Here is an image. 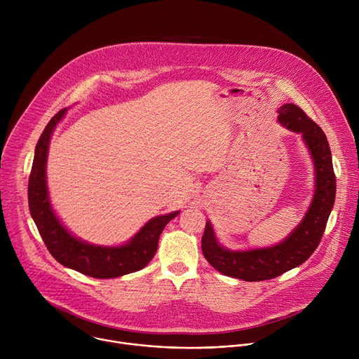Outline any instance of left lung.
Wrapping results in <instances>:
<instances>
[{
    "label": "left lung",
    "instance_id": "8db88e82",
    "mask_svg": "<svg viewBox=\"0 0 359 359\" xmlns=\"http://www.w3.org/2000/svg\"><path fill=\"white\" fill-rule=\"evenodd\" d=\"M277 112L278 122L288 130L299 133L310 150L316 190L301 223L284 240L271 247L229 250L219 243L213 226L208 220L201 238L203 255L219 273L244 281L271 280L309 260L321 241L335 201L337 183L325 133L294 104H285Z\"/></svg>",
    "mask_w": 359,
    "mask_h": 359
}]
</instances>
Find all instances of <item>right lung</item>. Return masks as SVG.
<instances>
[{
    "mask_svg": "<svg viewBox=\"0 0 359 359\" xmlns=\"http://www.w3.org/2000/svg\"><path fill=\"white\" fill-rule=\"evenodd\" d=\"M65 114L67 109H62L49 121L35 147L28 182L31 217L46 248L62 266L93 278H115L139 271L153 259L165 226L179 212L150 219L122 245H96L71 234L50 206L46 186V159L50 136Z\"/></svg>",
    "mask_w": 359,
    "mask_h": 359,
    "instance_id": "add662e5",
    "label": "right lung"
}]
</instances>
